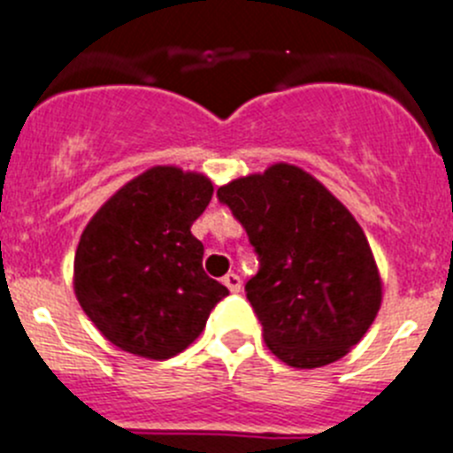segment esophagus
<instances>
[{"label": "esophagus", "mask_w": 453, "mask_h": 453, "mask_svg": "<svg viewBox=\"0 0 453 453\" xmlns=\"http://www.w3.org/2000/svg\"><path fill=\"white\" fill-rule=\"evenodd\" d=\"M223 284H226L232 293L242 291V277L236 275V273H227V275L223 277Z\"/></svg>", "instance_id": "34e87169"}]
</instances>
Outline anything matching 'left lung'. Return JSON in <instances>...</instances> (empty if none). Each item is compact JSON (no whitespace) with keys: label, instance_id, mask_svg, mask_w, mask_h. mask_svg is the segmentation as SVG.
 Instances as JSON below:
<instances>
[{"label":"left lung","instance_id":"1","mask_svg":"<svg viewBox=\"0 0 453 453\" xmlns=\"http://www.w3.org/2000/svg\"><path fill=\"white\" fill-rule=\"evenodd\" d=\"M255 248L246 297L264 341L293 368L338 361L364 338L381 304L364 230L307 171L273 165L217 191Z\"/></svg>","mask_w":453,"mask_h":453}]
</instances>
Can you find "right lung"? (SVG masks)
Here are the masks:
<instances>
[{
  "instance_id": "1",
  "label": "right lung",
  "mask_w": 453,
  "mask_h": 453,
  "mask_svg": "<svg viewBox=\"0 0 453 453\" xmlns=\"http://www.w3.org/2000/svg\"><path fill=\"white\" fill-rule=\"evenodd\" d=\"M211 191L201 173L153 166L88 223L76 248L74 291L110 343L137 357H176L230 293L203 271L205 248L191 234Z\"/></svg>"
}]
</instances>
